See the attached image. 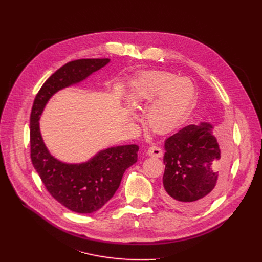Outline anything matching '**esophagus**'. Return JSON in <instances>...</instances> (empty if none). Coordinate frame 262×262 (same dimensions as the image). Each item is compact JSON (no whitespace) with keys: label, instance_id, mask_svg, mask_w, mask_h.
<instances>
[{"label":"esophagus","instance_id":"obj_1","mask_svg":"<svg viewBox=\"0 0 262 262\" xmlns=\"http://www.w3.org/2000/svg\"><path fill=\"white\" fill-rule=\"evenodd\" d=\"M147 155H149V156H152V157H161L162 156V154H163V152H162V149L160 148V147H158V146H155V145H153V146H150L148 149H147Z\"/></svg>","mask_w":262,"mask_h":262}]
</instances>
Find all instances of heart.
<instances>
[{
    "mask_svg": "<svg viewBox=\"0 0 262 262\" xmlns=\"http://www.w3.org/2000/svg\"><path fill=\"white\" fill-rule=\"evenodd\" d=\"M147 113V123L155 132H167L174 127L193 102L195 88L188 78L178 77L168 71L146 73L139 82L138 95L152 99L159 95Z\"/></svg>",
    "mask_w": 262,
    "mask_h": 262,
    "instance_id": "1",
    "label": "heart"
}]
</instances>
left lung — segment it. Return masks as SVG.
I'll use <instances>...</instances> for the list:
<instances>
[{
    "instance_id": "left-lung-1",
    "label": "left lung",
    "mask_w": 262,
    "mask_h": 262,
    "mask_svg": "<svg viewBox=\"0 0 262 262\" xmlns=\"http://www.w3.org/2000/svg\"><path fill=\"white\" fill-rule=\"evenodd\" d=\"M212 128L209 123L191 124L164 143L161 195L177 210L193 212L204 208L224 185L229 163L227 139L217 141Z\"/></svg>"
}]
</instances>
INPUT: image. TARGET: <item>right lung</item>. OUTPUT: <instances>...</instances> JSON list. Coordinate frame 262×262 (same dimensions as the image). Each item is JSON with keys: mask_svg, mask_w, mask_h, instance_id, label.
<instances>
[{"mask_svg": "<svg viewBox=\"0 0 262 262\" xmlns=\"http://www.w3.org/2000/svg\"><path fill=\"white\" fill-rule=\"evenodd\" d=\"M108 58L77 59L52 74L37 93L31 113V158L49 193L68 209L91 213L102 208L118 190L124 172L138 160L136 144L106 148L85 163L69 164L54 158L43 143L39 118L51 96L106 66Z\"/></svg>", "mask_w": 262, "mask_h": 262, "instance_id": "obj_1", "label": "right lung"}]
</instances>
